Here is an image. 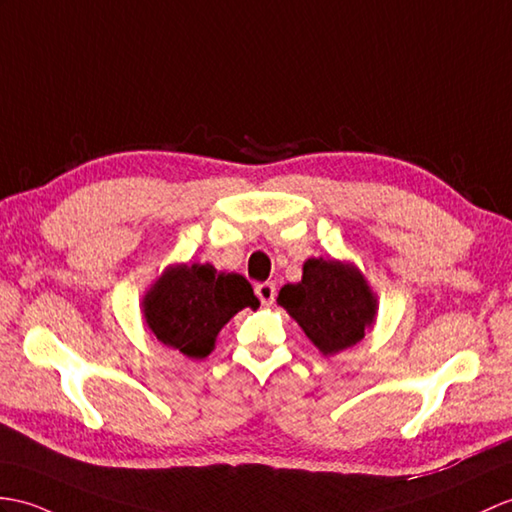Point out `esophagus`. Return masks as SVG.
Masks as SVG:
<instances>
[{
  "label": "esophagus",
  "instance_id": "34e87169",
  "mask_svg": "<svg viewBox=\"0 0 512 512\" xmlns=\"http://www.w3.org/2000/svg\"><path fill=\"white\" fill-rule=\"evenodd\" d=\"M255 294H257V299H259L261 303H264V305H272V303H275V296H277L275 283H270V281L257 283V285H255Z\"/></svg>",
  "mask_w": 512,
  "mask_h": 512
}]
</instances>
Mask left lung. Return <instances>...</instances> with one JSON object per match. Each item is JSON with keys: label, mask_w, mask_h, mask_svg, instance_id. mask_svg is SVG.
<instances>
[{"label": "left lung", "mask_w": 512, "mask_h": 512, "mask_svg": "<svg viewBox=\"0 0 512 512\" xmlns=\"http://www.w3.org/2000/svg\"><path fill=\"white\" fill-rule=\"evenodd\" d=\"M277 303L323 355L358 344L377 316V299L362 272L347 261L323 257L307 259L303 279L283 285Z\"/></svg>", "instance_id": "left-lung-1"}]
</instances>
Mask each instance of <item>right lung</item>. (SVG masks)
<instances>
[{"label":"right lung","instance_id":"add662e5","mask_svg":"<svg viewBox=\"0 0 512 512\" xmlns=\"http://www.w3.org/2000/svg\"><path fill=\"white\" fill-rule=\"evenodd\" d=\"M244 307H259L251 283L211 264L165 268L141 301L146 325L157 340L192 360L207 358L220 329Z\"/></svg>","mask_w":512,"mask_h":512}]
</instances>
